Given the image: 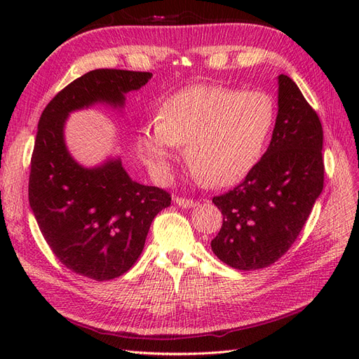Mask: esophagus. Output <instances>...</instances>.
Segmentation results:
<instances>
[{
	"label": "esophagus",
	"instance_id": "34e87169",
	"mask_svg": "<svg viewBox=\"0 0 359 359\" xmlns=\"http://www.w3.org/2000/svg\"><path fill=\"white\" fill-rule=\"evenodd\" d=\"M173 202H175L178 206H181V208H193V206H196V201L193 199H186V198H175L173 199Z\"/></svg>",
	"mask_w": 359,
	"mask_h": 359
}]
</instances>
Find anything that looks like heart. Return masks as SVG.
<instances>
[{
    "instance_id": "heart-1",
    "label": "heart",
    "mask_w": 359,
    "mask_h": 359,
    "mask_svg": "<svg viewBox=\"0 0 359 359\" xmlns=\"http://www.w3.org/2000/svg\"><path fill=\"white\" fill-rule=\"evenodd\" d=\"M276 102L262 90L193 85L169 95L158 121L140 128L136 147L158 175H166L173 148L186 145L189 168L211 186L224 187L248 175L276 123Z\"/></svg>"
}]
</instances>
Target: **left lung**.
Segmentation results:
<instances>
[{"mask_svg": "<svg viewBox=\"0 0 359 359\" xmlns=\"http://www.w3.org/2000/svg\"><path fill=\"white\" fill-rule=\"evenodd\" d=\"M323 130L289 76H278V112L266 153L243 182L212 198L223 214L214 255L235 269L269 266L306 224L323 189Z\"/></svg>", "mask_w": 359, "mask_h": 359, "instance_id": "obj_1", "label": "left lung"}]
</instances>
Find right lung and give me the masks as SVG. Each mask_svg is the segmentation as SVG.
Instances as JSON below:
<instances>
[{"label": "right lung", "mask_w": 359, "mask_h": 359, "mask_svg": "<svg viewBox=\"0 0 359 359\" xmlns=\"http://www.w3.org/2000/svg\"><path fill=\"white\" fill-rule=\"evenodd\" d=\"M148 72L99 69L69 83L43 111L31 157L29 206L41 235L62 265L97 281L123 276L145 245L154 217L170 194L128 177L121 158L94 168L76 161L64 140L70 112L97 103L123 107Z\"/></svg>", "instance_id": "add662e5"}]
</instances>
